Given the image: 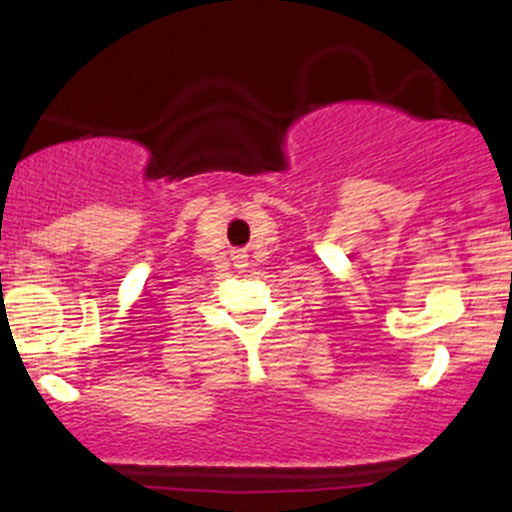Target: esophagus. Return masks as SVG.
<instances>
[{
	"instance_id": "obj_1",
	"label": "esophagus",
	"mask_w": 512,
	"mask_h": 512,
	"mask_svg": "<svg viewBox=\"0 0 512 512\" xmlns=\"http://www.w3.org/2000/svg\"><path fill=\"white\" fill-rule=\"evenodd\" d=\"M233 262H236V267H248V255L236 252V255H233Z\"/></svg>"
}]
</instances>
